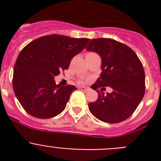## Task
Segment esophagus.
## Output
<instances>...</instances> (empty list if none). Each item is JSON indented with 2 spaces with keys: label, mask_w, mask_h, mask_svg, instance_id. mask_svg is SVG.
<instances>
[{
  "label": "esophagus",
  "mask_w": 161,
  "mask_h": 161,
  "mask_svg": "<svg viewBox=\"0 0 161 161\" xmlns=\"http://www.w3.org/2000/svg\"><path fill=\"white\" fill-rule=\"evenodd\" d=\"M79 89L80 90H81V91H83V92H86V91H88V88H85V87H80L79 88Z\"/></svg>",
  "instance_id": "obj_1"
}]
</instances>
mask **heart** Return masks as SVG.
<instances>
[{"label":"heart","mask_w":161,"mask_h":161,"mask_svg":"<svg viewBox=\"0 0 161 161\" xmlns=\"http://www.w3.org/2000/svg\"><path fill=\"white\" fill-rule=\"evenodd\" d=\"M89 54H94V53H89Z\"/></svg>","instance_id":"b5f03b06"}]
</instances>
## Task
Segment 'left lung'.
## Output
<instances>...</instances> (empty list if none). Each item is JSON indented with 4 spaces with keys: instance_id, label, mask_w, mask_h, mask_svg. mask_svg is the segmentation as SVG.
Instances as JSON below:
<instances>
[{
    "instance_id": "8db88e82",
    "label": "left lung",
    "mask_w": 161,
    "mask_h": 161,
    "mask_svg": "<svg viewBox=\"0 0 161 161\" xmlns=\"http://www.w3.org/2000/svg\"><path fill=\"white\" fill-rule=\"evenodd\" d=\"M88 52H96L102 59V73L93 89H113L106 95H98L96 102H89L91 114L99 120L118 123L131 116L145 93V74L137 55L125 44L111 38L92 39ZM100 93L99 90H97Z\"/></svg>"
}]
</instances>
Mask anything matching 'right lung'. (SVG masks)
Here are the masks:
<instances>
[{
    "label": "right lung",
    "instance_id": "obj_1",
    "mask_svg": "<svg viewBox=\"0 0 161 161\" xmlns=\"http://www.w3.org/2000/svg\"><path fill=\"white\" fill-rule=\"evenodd\" d=\"M89 38L51 35L36 38L21 51L14 68L13 88L29 114L50 119L66 107L74 85H56L55 76L68 69L72 58L85 47Z\"/></svg>",
    "mask_w": 161,
    "mask_h": 161
}]
</instances>
